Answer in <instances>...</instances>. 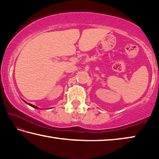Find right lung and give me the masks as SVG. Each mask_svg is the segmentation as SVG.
<instances>
[{"label": "right lung", "mask_w": 159, "mask_h": 159, "mask_svg": "<svg viewBox=\"0 0 159 159\" xmlns=\"http://www.w3.org/2000/svg\"><path fill=\"white\" fill-rule=\"evenodd\" d=\"M24 102H26V103L27 104H29V106H31V107H34V108H35V109H39V107H36V106H34V105H33V104H29V103H27V102H26V101H25V100H24Z\"/></svg>", "instance_id": "obj_1"}]
</instances>
